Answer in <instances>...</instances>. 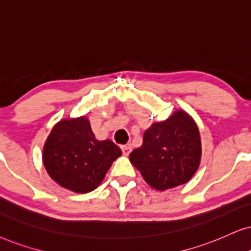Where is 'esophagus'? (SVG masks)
<instances>
[{
    "instance_id": "1",
    "label": "esophagus",
    "mask_w": 251,
    "mask_h": 251,
    "mask_svg": "<svg viewBox=\"0 0 251 251\" xmlns=\"http://www.w3.org/2000/svg\"><path fill=\"white\" fill-rule=\"evenodd\" d=\"M122 151H123V154L124 155H126V156H127V155L131 153V151H132V147L129 145H124V146H122Z\"/></svg>"
}]
</instances>
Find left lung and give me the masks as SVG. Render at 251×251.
Instances as JSON below:
<instances>
[{
  "instance_id": "1",
  "label": "left lung",
  "mask_w": 251,
  "mask_h": 251,
  "mask_svg": "<svg viewBox=\"0 0 251 251\" xmlns=\"http://www.w3.org/2000/svg\"><path fill=\"white\" fill-rule=\"evenodd\" d=\"M201 136L195 122L183 111L146 129L140 148L129 160L151 188L163 190L186 183L199 167Z\"/></svg>"
}]
</instances>
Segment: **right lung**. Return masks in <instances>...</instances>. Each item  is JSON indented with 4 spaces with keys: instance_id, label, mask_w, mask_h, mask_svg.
<instances>
[{
    "instance_id": "obj_1",
    "label": "right lung",
    "mask_w": 251,
    "mask_h": 251,
    "mask_svg": "<svg viewBox=\"0 0 251 251\" xmlns=\"http://www.w3.org/2000/svg\"><path fill=\"white\" fill-rule=\"evenodd\" d=\"M122 155L111 140L98 141L85 117L63 120L52 129L44 147L43 161L49 175L74 192L93 191Z\"/></svg>"
}]
</instances>
